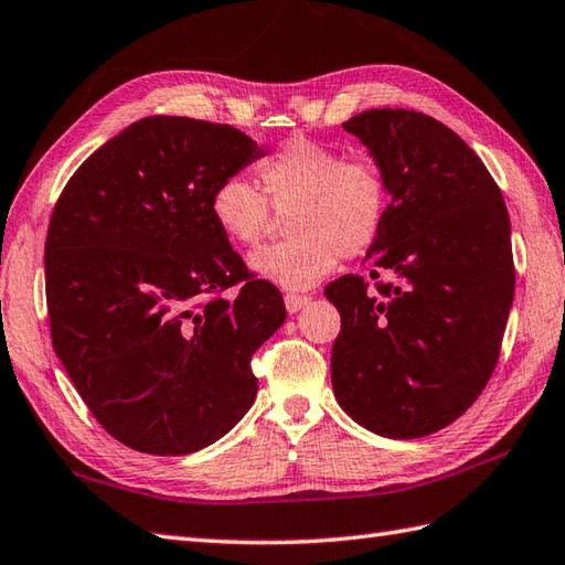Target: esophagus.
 <instances>
[{"instance_id":"34e87169","label":"esophagus","mask_w":565,"mask_h":565,"mask_svg":"<svg viewBox=\"0 0 565 565\" xmlns=\"http://www.w3.org/2000/svg\"><path fill=\"white\" fill-rule=\"evenodd\" d=\"M308 300H310L308 296H300V294H286V296H284L286 310L291 312V315H294V312H298L300 308H306V306H308Z\"/></svg>"}]
</instances>
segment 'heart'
<instances>
[{
  "label": "heart",
  "instance_id": "obj_1",
  "mask_svg": "<svg viewBox=\"0 0 565 565\" xmlns=\"http://www.w3.org/2000/svg\"><path fill=\"white\" fill-rule=\"evenodd\" d=\"M259 175L265 192L243 175L223 178L209 209L221 233L243 247L265 241L273 205L277 214L295 212L286 223L291 241L262 247L250 257L259 279L286 291L320 284L339 257L363 255L383 231L387 182L371 159H344L324 143L294 139L259 166Z\"/></svg>",
  "mask_w": 565,
  "mask_h": 565
}]
</instances>
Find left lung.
<instances>
[{"label":"left lung","instance_id":"1","mask_svg":"<svg viewBox=\"0 0 565 565\" xmlns=\"http://www.w3.org/2000/svg\"><path fill=\"white\" fill-rule=\"evenodd\" d=\"M387 182V214L369 247L377 294L359 274L324 296L342 315L332 387L377 436H430L477 402L495 369L515 294L510 218L487 166L465 139L404 108L353 115Z\"/></svg>","mask_w":565,"mask_h":565}]
</instances>
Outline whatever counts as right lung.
Wrapping results in <instances>:
<instances>
[{"label":"right lung","instance_id":"obj_1","mask_svg":"<svg viewBox=\"0 0 565 565\" xmlns=\"http://www.w3.org/2000/svg\"><path fill=\"white\" fill-rule=\"evenodd\" d=\"M257 143L231 125L153 115L90 153L45 241L52 347L98 424L127 448L190 455L257 395L253 353L286 320L212 216V192ZM242 284L233 301L220 294Z\"/></svg>","mask_w":565,"mask_h":565}]
</instances>
